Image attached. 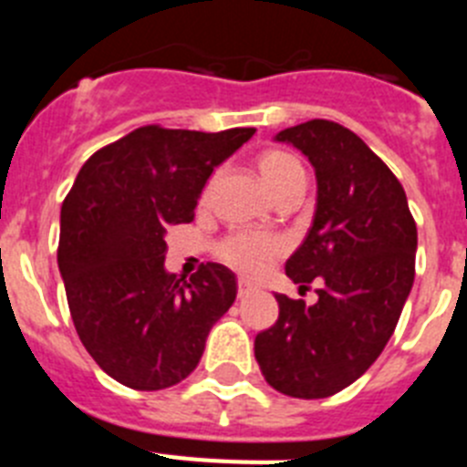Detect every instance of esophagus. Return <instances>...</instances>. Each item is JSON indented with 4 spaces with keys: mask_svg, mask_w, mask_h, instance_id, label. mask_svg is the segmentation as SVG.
<instances>
[{
    "mask_svg": "<svg viewBox=\"0 0 467 467\" xmlns=\"http://www.w3.org/2000/svg\"><path fill=\"white\" fill-rule=\"evenodd\" d=\"M247 292H253V285L247 283L245 278H238V296H245Z\"/></svg>",
    "mask_w": 467,
    "mask_h": 467,
    "instance_id": "1",
    "label": "esophagus"
}]
</instances>
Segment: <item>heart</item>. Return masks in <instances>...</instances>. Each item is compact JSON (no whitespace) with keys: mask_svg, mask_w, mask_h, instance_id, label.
<instances>
[{"mask_svg":"<svg viewBox=\"0 0 467 467\" xmlns=\"http://www.w3.org/2000/svg\"><path fill=\"white\" fill-rule=\"evenodd\" d=\"M257 168L262 172L264 184L269 187L274 196H280L285 189L304 180V168L299 161L287 151L269 150L257 159ZM210 184L205 187L203 198H208ZM214 253L226 266L243 275H259L280 253H283V241L271 234L262 231H234L222 238L214 247Z\"/></svg>","mask_w":467,"mask_h":467,"instance_id":"b5f03b06","label":"heart"}]
</instances>
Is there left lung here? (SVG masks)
<instances>
[{
  "label": "left lung",
  "instance_id": "1",
  "mask_svg": "<svg viewBox=\"0 0 467 467\" xmlns=\"http://www.w3.org/2000/svg\"><path fill=\"white\" fill-rule=\"evenodd\" d=\"M275 140L308 156L317 182L313 224L285 274L320 287L313 306L275 295L278 320L254 337V358L278 393L329 398L393 337L414 285L416 222L398 177L348 128L313 119Z\"/></svg>",
  "mask_w": 467,
  "mask_h": 467
}]
</instances>
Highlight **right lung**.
Instances as JSON below:
<instances>
[{
  "instance_id": "1",
  "label": "right lung",
  "mask_w": 467,
  "mask_h": 467,
  "mask_svg": "<svg viewBox=\"0 0 467 467\" xmlns=\"http://www.w3.org/2000/svg\"><path fill=\"white\" fill-rule=\"evenodd\" d=\"M253 135L142 126L81 166L60 210L57 266L81 344L114 381L163 390L187 379L236 299L222 264L168 274L166 231L193 220L208 177Z\"/></svg>"
}]
</instances>
